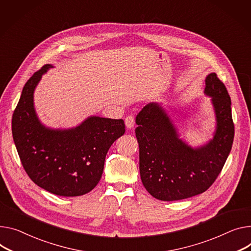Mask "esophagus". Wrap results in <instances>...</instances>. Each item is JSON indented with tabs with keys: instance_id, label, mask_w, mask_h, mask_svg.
<instances>
[{
	"instance_id": "obj_1",
	"label": "esophagus",
	"mask_w": 251,
	"mask_h": 251,
	"mask_svg": "<svg viewBox=\"0 0 251 251\" xmlns=\"http://www.w3.org/2000/svg\"><path fill=\"white\" fill-rule=\"evenodd\" d=\"M125 123H126V126L127 128H131L134 126V119L132 115H127L125 120Z\"/></svg>"
}]
</instances>
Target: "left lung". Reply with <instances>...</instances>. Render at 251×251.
Returning a JSON list of instances; mask_svg holds the SVG:
<instances>
[{
	"instance_id": "obj_1",
	"label": "left lung",
	"mask_w": 251,
	"mask_h": 251,
	"mask_svg": "<svg viewBox=\"0 0 251 251\" xmlns=\"http://www.w3.org/2000/svg\"><path fill=\"white\" fill-rule=\"evenodd\" d=\"M205 93L212 98L217 127L213 140L192 149L182 140L158 103L146 105L137 115L140 173L150 194L176 201L201 194L215 182L232 148L234 124L231 100L216 73L206 77Z\"/></svg>"
}]
</instances>
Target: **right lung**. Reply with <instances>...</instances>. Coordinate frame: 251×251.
Returning <instances> with one entry per match:
<instances>
[{
	"label": "right lung",
	"instance_id": "1",
	"mask_svg": "<svg viewBox=\"0 0 251 251\" xmlns=\"http://www.w3.org/2000/svg\"><path fill=\"white\" fill-rule=\"evenodd\" d=\"M52 65L46 64L26 82L12 119V132L29 178L55 195L73 197L100 182L110 146L126 131L123 120L90 117L71 129H50L34 109L36 85Z\"/></svg>",
	"mask_w": 251,
	"mask_h": 251
}]
</instances>
